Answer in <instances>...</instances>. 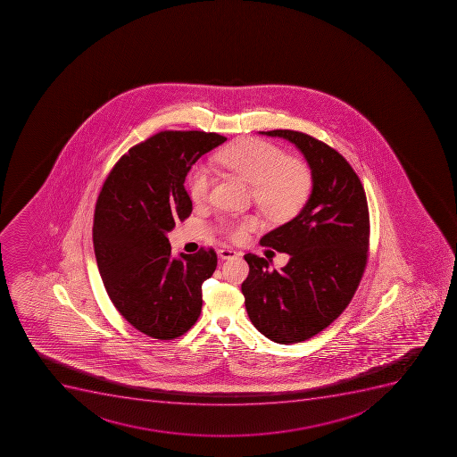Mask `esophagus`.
Masks as SVG:
<instances>
[{"label":"esophagus","instance_id":"34e87169","mask_svg":"<svg viewBox=\"0 0 457 457\" xmlns=\"http://www.w3.org/2000/svg\"><path fill=\"white\" fill-rule=\"evenodd\" d=\"M219 258L222 259V261H226V259H235L237 258V252H235L233 249H220Z\"/></svg>","mask_w":457,"mask_h":457}]
</instances>
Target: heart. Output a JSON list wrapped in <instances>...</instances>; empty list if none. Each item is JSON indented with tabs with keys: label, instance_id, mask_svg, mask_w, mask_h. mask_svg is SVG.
<instances>
[{
	"label": "heart",
	"instance_id": "heart-1",
	"mask_svg": "<svg viewBox=\"0 0 457 457\" xmlns=\"http://www.w3.org/2000/svg\"><path fill=\"white\" fill-rule=\"evenodd\" d=\"M217 162L252 185V196L263 214L275 221H286L297 214L312 191V173L300 160L287 157L274 144L261 139H242L220 151ZM212 173L196 164L187 176V191L196 204L207 203L212 187ZM256 226L252 217L224 222V231L240 240Z\"/></svg>",
	"mask_w": 457,
	"mask_h": 457
}]
</instances>
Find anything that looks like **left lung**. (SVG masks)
Listing matches in <instances>:
<instances>
[{
    "label": "left lung",
    "mask_w": 457,
    "mask_h": 457,
    "mask_svg": "<svg viewBox=\"0 0 457 457\" xmlns=\"http://www.w3.org/2000/svg\"><path fill=\"white\" fill-rule=\"evenodd\" d=\"M259 134L290 141L312 173L302 211L261 238L290 261L270 270L265 258L247 253L250 270L242 284L254 328L277 344H295L325 329L350 304L367 263L369 207L357 173L337 150L290 129Z\"/></svg>",
    "instance_id": "1"
}]
</instances>
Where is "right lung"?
Segmentation results:
<instances>
[{
  "instance_id": "obj_1",
  "label": "right lung",
  "mask_w": 457,
  "mask_h": 457,
  "mask_svg": "<svg viewBox=\"0 0 457 457\" xmlns=\"http://www.w3.org/2000/svg\"><path fill=\"white\" fill-rule=\"evenodd\" d=\"M215 132L163 131L128 151L96 204L93 245L107 295L123 318L155 339L191 329L203 309V284L214 250L171 254L167 233L187 219L185 179L199 157L226 141Z\"/></svg>"
}]
</instances>
